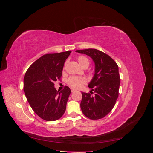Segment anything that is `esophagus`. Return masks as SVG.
<instances>
[{
    "mask_svg": "<svg viewBox=\"0 0 153 153\" xmlns=\"http://www.w3.org/2000/svg\"><path fill=\"white\" fill-rule=\"evenodd\" d=\"M71 92H75V91H76V90H75V89H73V88H71Z\"/></svg>",
    "mask_w": 153,
    "mask_h": 153,
    "instance_id": "esophagus-1",
    "label": "esophagus"
}]
</instances>
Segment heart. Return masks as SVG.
Instances as JSON below:
<instances>
[{
	"instance_id": "b5f03b06",
	"label": "heart",
	"mask_w": 153,
	"mask_h": 153,
	"mask_svg": "<svg viewBox=\"0 0 153 153\" xmlns=\"http://www.w3.org/2000/svg\"><path fill=\"white\" fill-rule=\"evenodd\" d=\"M77 61L83 68L85 66L88 67L89 65V59L85 56H82V55H80V56H78L77 57ZM86 82V78L82 76H72L69 77L67 80V84L68 85L72 88H74V89H79V88L82 87L83 85L85 84Z\"/></svg>"
}]
</instances>
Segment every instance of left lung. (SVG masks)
Here are the masks:
<instances>
[{
  "label": "left lung",
  "instance_id": "left-lung-1",
  "mask_svg": "<svg viewBox=\"0 0 153 153\" xmlns=\"http://www.w3.org/2000/svg\"><path fill=\"white\" fill-rule=\"evenodd\" d=\"M76 52L89 56L95 64L94 76L88 85L91 91L82 92L81 110L90 119L103 118L112 110L119 96L120 76L117 64L108 55L94 48ZM93 92L95 95L91 96Z\"/></svg>",
  "mask_w": 153,
  "mask_h": 153
}]
</instances>
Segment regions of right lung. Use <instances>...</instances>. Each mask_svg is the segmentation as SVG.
<instances>
[{"instance_id": "right-lung-1", "label": "right lung", "mask_w": 153, "mask_h": 153, "mask_svg": "<svg viewBox=\"0 0 153 153\" xmlns=\"http://www.w3.org/2000/svg\"><path fill=\"white\" fill-rule=\"evenodd\" d=\"M71 52L45 54L32 64L25 74L27 100L34 112L45 121H56L66 111L71 90L65 86L57 91L53 82L61 79L64 62Z\"/></svg>"}]
</instances>
